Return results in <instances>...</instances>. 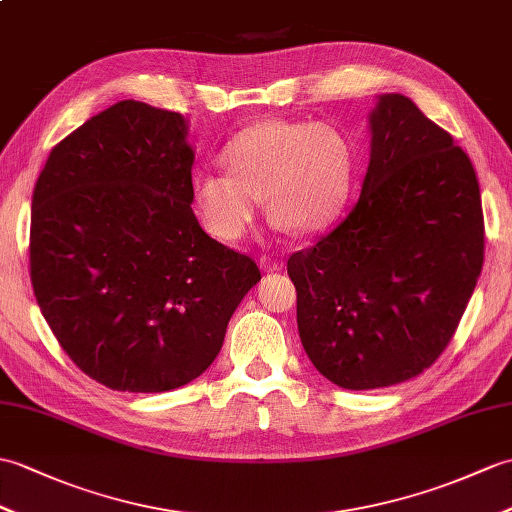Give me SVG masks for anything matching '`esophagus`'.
Returning <instances> with one entry per match:
<instances>
[{
	"mask_svg": "<svg viewBox=\"0 0 512 512\" xmlns=\"http://www.w3.org/2000/svg\"><path fill=\"white\" fill-rule=\"evenodd\" d=\"M259 266H261V270H266V272H275V270H279L281 268V264L277 259H272V257H261L259 259Z\"/></svg>",
	"mask_w": 512,
	"mask_h": 512,
	"instance_id": "1",
	"label": "esophagus"
}]
</instances>
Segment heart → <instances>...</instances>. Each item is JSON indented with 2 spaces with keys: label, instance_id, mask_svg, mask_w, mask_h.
I'll return each instance as SVG.
<instances>
[{
  "label": "heart",
  "instance_id": "obj_1",
  "mask_svg": "<svg viewBox=\"0 0 512 512\" xmlns=\"http://www.w3.org/2000/svg\"><path fill=\"white\" fill-rule=\"evenodd\" d=\"M222 172L194 181L198 218L216 240L240 242L259 196L277 224L314 233L334 220L351 194L353 137L336 122L266 120L237 133L220 154Z\"/></svg>",
  "mask_w": 512,
  "mask_h": 512
}]
</instances>
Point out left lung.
Here are the masks:
<instances>
[{
  "label": "left lung",
  "instance_id": "8db88e82",
  "mask_svg": "<svg viewBox=\"0 0 512 512\" xmlns=\"http://www.w3.org/2000/svg\"><path fill=\"white\" fill-rule=\"evenodd\" d=\"M362 194L288 259L303 349L349 390L421 375L454 338L484 261L467 152L406 95H379Z\"/></svg>",
  "mask_w": 512,
  "mask_h": 512
}]
</instances>
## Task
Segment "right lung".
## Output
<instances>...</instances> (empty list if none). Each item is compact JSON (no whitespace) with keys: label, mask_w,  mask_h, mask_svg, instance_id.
I'll return each mask as SVG.
<instances>
[{"label":"right lung","mask_w":512,"mask_h":512,"mask_svg":"<svg viewBox=\"0 0 512 512\" xmlns=\"http://www.w3.org/2000/svg\"><path fill=\"white\" fill-rule=\"evenodd\" d=\"M185 120L122 100L56 144L32 194L30 281L82 373L111 390L185 386L261 279L192 211Z\"/></svg>","instance_id":"obj_1"}]
</instances>
